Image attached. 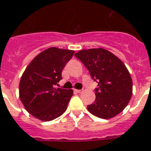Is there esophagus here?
<instances>
[{
  "mask_svg": "<svg viewBox=\"0 0 151 151\" xmlns=\"http://www.w3.org/2000/svg\"><path fill=\"white\" fill-rule=\"evenodd\" d=\"M74 91L76 92V93H81V92L82 91V90H78V89H74Z\"/></svg>",
  "mask_w": 151,
  "mask_h": 151,
  "instance_id": "obj_1",
  "label": "esophagus"
}]
</instances>
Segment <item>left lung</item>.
<instances>
[{
  "label": "left lung",
  "instance_id": "left-lung-1",
  "mask_svg": "<svg viewBox=\"0 0 151 151\" xmlns=\"http://www.w3.org/2000/svg\"><path fill=\"white\" fill-rule=\"evenodd\" d=\"M75 56L83 63L98 85L94 89L95 101L88 105V110L101 119L118 115L127 106L132 94V80L125 64L104 48L80 50Z\"/></svg>",
  "mask_w": 151,
  "mask_h": 151
}]
</instances>
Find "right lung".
Returning <instances> with one entry per match:
<instances>
[{
	"mask_svg": "<svg viewBox=\"0 0 151 151\" xmlns=\"http://www.w3.org/2000/svg\"><path fill=\"white\" fill-rule=\"evenodd\" d=\"M73 54V50L53 47L36 56L27 66L19 82V98L31 115L47 122L66 111L73 91L55 85Z\"/></svg>",
	"mask_w": 151,
	"mask_h": 151,
	"instance_id": "right-lung-1",
	"label": "right lung"
}]
</instances>
